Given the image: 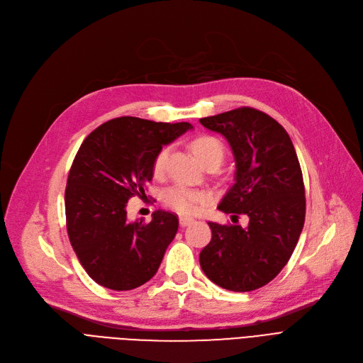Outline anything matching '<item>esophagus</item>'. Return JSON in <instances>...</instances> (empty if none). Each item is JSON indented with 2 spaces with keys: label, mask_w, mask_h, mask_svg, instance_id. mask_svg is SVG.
Here are the masks:
<instances>
[{
  "label": "esophagus",
  "mask_w": 363,
  "mask_h": 363,
  "mask_svg": "<svg viewBox=\"0 0 363 363\" xmlns=\"http://www.w3.org/2000/svg\"><path fill=\"white\" fill-rule=\"evenodd\" d=\"M193 222H194L193 218H185V216H181V218H179L181 226H188V225H191Z\"/></svg>",
  "instance_id": "esophagus-1"
}]
</instances>
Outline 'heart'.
<instances>
[{
	"label": "heart",
	"mask_w": 363,
	"mask_h": 363,
	"mask_svg": "<svg viewBox=\"0 0 363 363\" xmlns=\"http://www.w3.org/2000/svg\"><path fill=\"white\" fill-rule=\"evenodd\" d=\"M189 145H191L193 152L201 163L207 162L208 159H216L219 162L222 160L223 145L218 138H215L212 135H199L191 140V144ZM167 152H169L167 147L160 148L155 160H152V172H155V175H160L164 170ZM206 200H207L206 193L199 191V189L186 188L184 185H174V186L167 188L163 193V201L169 207L175 208L177 212H179L182 215L199 213L201 211V206L206 203Z\"/></svg>",
	"instance_id": "obj_1"
}]
</instances>
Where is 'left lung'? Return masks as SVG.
Listing matches in <instances>:
<instances>
[{
	"mask_svg": "<svg viewBox=\"0 0 363 363\" xmlns=\"http://www.w3.org/2000/svg\"><path fill=\"white\" fill-rule=\"evenodd\" d=\"M200 123L230 143L235 182L218 208L249 216V225L208 222L212 240L200 253L206 277L230 291H253L271 282L290 260L304 225L306 199L291 138L275 119L240 107Z\"/></svg>",
	"mask_w": 363,
	"mask_h": 363,
	"instance_id": "left-lung-1",
	"label": "left lung"
}]
</instances>
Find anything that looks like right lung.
<instances>
[{"label": "right lung", "instance_id": "right-lung-1", "mask_svg": "<svg viewBox=\"0 0 363 363\" xmlns=\"http://www.w3.org/2000/svg\"><path fill=\"white\" fill-rule=\"evenodd\" d=\"M193 126L123 116L94 129L72 163L66 193V225L86 274L110 290L140 287L157 272L178 231V216L164 211L151 222H129L126 204L145 196L159 150Z\"/></svg>", "mask_w": 363, "mask_h": 363}]
</instances>
